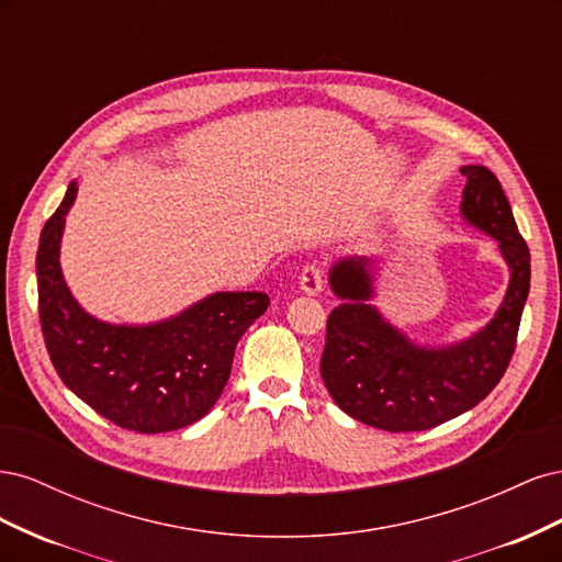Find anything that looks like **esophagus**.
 <instances>
[{
    "mask_svg": "<svg viewBox=\"0 0 562 562\" xmlns=\"http://www.w3.org/2000/svg\"><path fill=\"white\" fill-rule=\"evenodd\" d=\"M300 291L307 295H318L323 291V267L318 262H310L302 269Z\"/></svg>",
    "mask_w": 562,
    "mask_h": 562,
    "instance_id": "34e87169",
    "label": "esophagus"
}]
</instances>
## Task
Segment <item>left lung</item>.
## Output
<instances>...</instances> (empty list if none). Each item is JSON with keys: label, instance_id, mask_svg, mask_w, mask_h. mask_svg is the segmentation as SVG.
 <instances>
[{"label": "left lung", "instance_id": "left-lung-1", "mask_svg": "<svg viewBox=\"0 0 562 562\" xmlns=\"http://www.w3.org/2000/svg\"><path fill=\"white\" fill-rule=\"evenodd\" d=\"M459 171L467 176L462 217L497 241L508 267L506 295L479 333L443 347L417 345L370 304L375 260L353 255L330 267V291L342 302L328 316L321 378L333 401L368 427L396 434L438 427L479 405L514 356L530 293V250L495 173L479 164Z\"/></svg>", "mask_w": 562, "mask_h": 562}]
</instances>
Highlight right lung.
<instances>
[{
    "instance_id": "1",
    "label": "right lung",
    "mask_w": 562,
    "mask_h": 562,
    "mask_svg": "<svg viewBox=\"0 0 562 562\" xmlns=\"http://www.w3.org/2000/svg\"><path fill=\"white\" fill-rule=\"evenodd\" d=\"M77 199L70 182L46 220L37 250L44 342L65 386L122 429L164 434L206 415L229 380L234 349L267 293H213L180 314L145 326L108 323L72 297L60 269L65 215Z\"/></svg>"
}]
</instances>
